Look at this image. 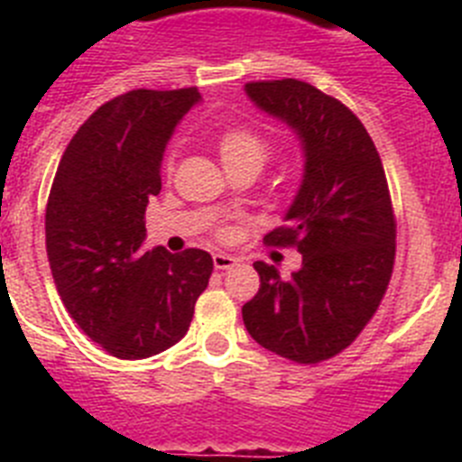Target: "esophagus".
I'll list each match as a JSON object with an SVG mask.
<instances>
[{
	"instance_id": "34e87169",
	"label": "esophagus",
	"mask_w": 462,
	"mask_h": 462,
	"mask_svg": "<svg viewBox=\"0 0 462 462\" xmlns=\"http://www.w3.org/2000/svg\"><path fill=\"white\" fill-rule=\"evenodd\" d=\"M212 263L217 271H231V268L238 266V259L231 254H224V252H217V254H212Z\"/></svg>"
}]
</instances>
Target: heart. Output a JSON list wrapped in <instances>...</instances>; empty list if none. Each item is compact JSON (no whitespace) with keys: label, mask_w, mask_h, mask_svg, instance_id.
I'll list each match as a JSON object with an SVG mask.
<instances>
[{"label":"heart","mask_w":462,"mask_h":462,"mask_svg":"<svg viewBox=\"0 0 462 462\" xmlns=\"http://www.w3.org/2000/svg\"><path fill=\"white\" fill-rule=\"evenodd\" d=\"M219 157L228 171L254 169L261 171L273 154L271 138L263 136L254 126H231L217 138ZM173 162L169 159L166 169L171 171Z\"/></svg>","instance_id":"b5f03b06"}]
</instances>
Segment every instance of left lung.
Segmentation results:
<instances>
[{
	"label": "left lung",
	"mask_w": 462,
	"mask_h": 462,
	"mask_svg": "<svg viewBox=\"0 0 462 462\" xmlns=\"http://www.w3.org/2000/svg\"><path fill=\"white\" fill-rule=\"evenodd\" d=\"M245 92L300 138L305 173L287 226L268 245L296 247L300 271L282 277L256 261L261 287L243 305L245 328L268 352L321 363L352 345L382 303L395 261V215L373 138L336 97L296 79Z\"/></svg>",
	"instance_id": "1"
}]
</instances>
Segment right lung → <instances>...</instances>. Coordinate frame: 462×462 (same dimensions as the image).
<instances>
[{"instance_id": "obj_1", "label": "right lung", "mask_w": 462, "mask_h": 462, "mask_svg": "<svg viewBox=\"0 0 462 462\" xmlns=\"http://www.w3.org/2000/svg\"><path fill=\"white\" fill-rule=\"evenodd\" d=\"M196 88L132 89L73 134L46 206V252L64 308L110 356L138 361L182 340L212 275L203 250H143L175 125Z\"/></svg>"}]
</instances>
